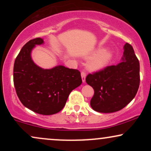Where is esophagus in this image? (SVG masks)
<instances>
[{
	"label": "esophagus",
	"instance_id": "1",
	"mask_svg": "<svg viewBox=\"0 0 151 151\" xmlns=\"http://www.w3.org/2000/svg\"><path fill=\"white\" fill-rule=\"evenodd\" d=\"M81 80H82V82H85V80H86V73L85 72H81Z\"/></svg>",
	"mask_w": 151,
	"mask_h": 151
}]
</instances>
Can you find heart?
I'll return each instance as SVG.
<instances>
[{
    "label": "heart",
    "mask_w": 151,
    "mask_h": 151,
    "mask_svg": "<svg viewBox=\"0 0 151 151\" xmlns=\"http://www.w3.org/2000/svg\"><path fill=\"white\" fill-rule=\"evenodd\" d=\"M114 52L111 50L99 48L87 57L91 59L87 64L88 70L91 72H99L106 68L114 58Z\"/></svg>",
    "instance_id": "1"
}]
</instances>
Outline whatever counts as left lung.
Returning a JSON list of instances; mask_svg holds the SVG:
<instances>
[{
    "instance_id": "8db88e82",
    "label": "left lung",
    "mask_w": 151,
    "mask_h": 151,
    "mask_svg": "<svg viewBox=\"0 0 151 151\" xmlns=\"http://www.w3.org/2000/svg\"><path fill=\"white\" fill-rule=\"evenodd\" d=\"M86 81L94 90L90 101L93 110L113 113L124 108L135 97L140 84V64L133 47L126 43L119 64L89 74Z\"/></svg>"
}]
</instances>
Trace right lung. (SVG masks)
<instances>
[{
  "label": "right lung",
  "mask_w": 151,
  "mask_h": 151,
  "mask_svg": "<svg viewBox=\"0 0 151 151\" xmlns=\"http://www.w3.org/2000/svg\"><path fill=\"white\" fill-rule=\"evenodd\" d=\"M42 38L31 40L22 47L15 60L13 82L19 99L26 108L42 115L58 113L72 90L82 82L77 70L58 65L43 69L36 65L31 53Z\"/></svg>",
  "instance_id": "obj_1"
}]
</instances>
